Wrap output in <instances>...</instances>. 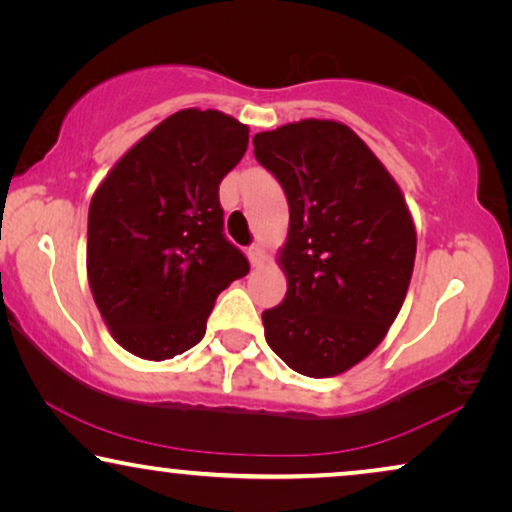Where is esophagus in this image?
I'll use <instances>...</instances> for the list:
<instances>
[{"instance_id":"34e87169","label":"esophagus","mask_w":512,"mask_h":512,"mask_svg":"<svg viewBox=\"0 0 512 512\" xmlns=\"http://www.w3.org/2000/svg\"><path fill=\"white\" fill-rule=\"evenodd\" d=\"M249 254V263L254 265V268H261V265L265 263V249L261 247V244H251V247L247 249Z\"/></svg>"}]
</instances>
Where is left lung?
<instances>
[{
    "label": "left lung",
    "instance_id": "left-lung-1",
    "mask_svg": "<svg viewBox=\"0 0 512 512\" xmlns=\"http://www.w3.org/2000/svg\"><path fill=\"white\" fill-rule=\"evenodd\" d=\"M289 200L277 263L286 296L263 312L286 366L335 377L366 359L401 312L417 254L401 186L345 123L305 118L254 137Z\"/></svg>",
    "mask_w": 512,
    "mask_h": 512
}]
</instances>
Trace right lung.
Here are the masks:
<instances>
[{"mask_svg": "<svg viewBox=\"0 0 512 512\" xmlns=\"http://www.w3.org/2000/svg\"><path fill=\"white\" fill-rule=\"evenodd\" d=\"M249 128L181 109L111 167L88 209V284L114 340L146 361L198 345L219 293L249 272L223 235L219 184Z\"/></svg>", "mask_w": 512, "mask_h": 512, "instance_id": "1", "label": "right lung"}]
</instances>
